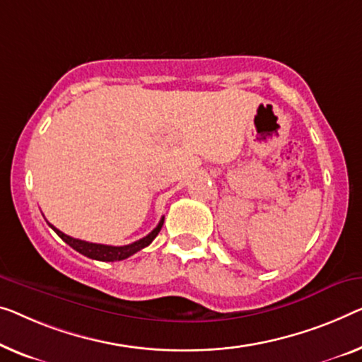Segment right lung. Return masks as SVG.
Masks as SVG:
<instances>
[{"label":"right lung","instance_id":"obj_1","mask_svg":"<svg viewBox=\"0 0 362 362\" xmlns=\"http://www.w3.org/2000/svg\"><path fill=\"white\" fill-rule=\"evenodd\" d=\"M163 224H164V216L160 218L159 224L156 226V228L151 230V233L146 237H143V239L133 242V244L122 245V247H113V245L93 244V242L74 239V237H69L66 234H63L62 230H58L55 228V226H52L50 223H48V226H50V228L55 230V233L60 235L69 247H73V249L76 252L83 253L84 257H89V258H93V260H99V262H120V260H125V258H128V257H132L133 253H136L141 249H144V247H148L151 242L156 239V235L159 234V230H160V228H163Z\"/></svg>","mask_w":362,"mask_h":362}]
</instances>
